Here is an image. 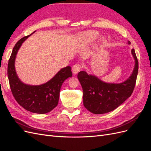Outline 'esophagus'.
<instances>
[{"label":"esophagus","mask_w":151,"mask_h":151,"mask_svg":"<svg viewBox=\"0 0 151 151\" xmlns=\"http://www.w3.org/2000/svg\"><path fill=\"white\" fill-rule=\"evenodd\" d=\"M81 68H82V67L79 64V63H76V64H75L74 65H73V67H72V72L74 73V74H76L81 70Z\"/></svg>","instance_id":"34e87169"}]
</instances>
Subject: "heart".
<instances>
[{"mask_svg":"<svg viewBox=\"0 0 151 151\" xmlns=\"http://www.w3.org/2000/svg\"><path fill=\"white\" fill-rule=\"evenodd\" d=\"M99 36V33L96 31H88L80 33L77 36L78 43L81 47H86L94 42ZM106 40L104 38H101L100 40V45H103Z\"/></svg>","mask_w":151,"mask_h":151,"instance_id":"1","label":"heart"}]
</instances>
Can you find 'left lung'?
I'll list each match as a JSON object with an SVG mask.
<instances>
[{
    "label": "left lung",
    "mask_w": 151,
    "mask_h": 151,
    "mask_svg": "<svg viewBox=\"0 0 151 151\" xmlns=\"http://www.w3.org/2000/svg\"><path fill=\"white\" fill-rule=\"evenodd\" d=\"M131 52L135 60V67L131 76L122 83H107L94 75H88L85 71L78 73L77 77L83 90V104L88 111L98 115L110 112L130 96L135 88L139 69L134 49Z\"/></svg>",
    "instance_id": "obj_1"
}]
</instances>
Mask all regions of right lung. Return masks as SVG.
<instances>
[{
  "label": "right lung",
  "instance_id": "obj_1",
  "mask_svg": "<svg viewBox=\"0 0 151 151\" xmlns=\"http://www.w3.org/2000/svg\"><path fill=\"white\" fill-rule=\"evenodd\" d=\"M32 34L22 38L15 45L8 62L7 76L12 93L18 104L27 111L45 114L57 106L62 85L65 79L72 76V72L71 67L67 66L43 84L33 86L22 83L16 74L15 59L22 43Z\"/></svg>",
  "mask_w": 151,
  "mask_h": 151
}]
</instances>
